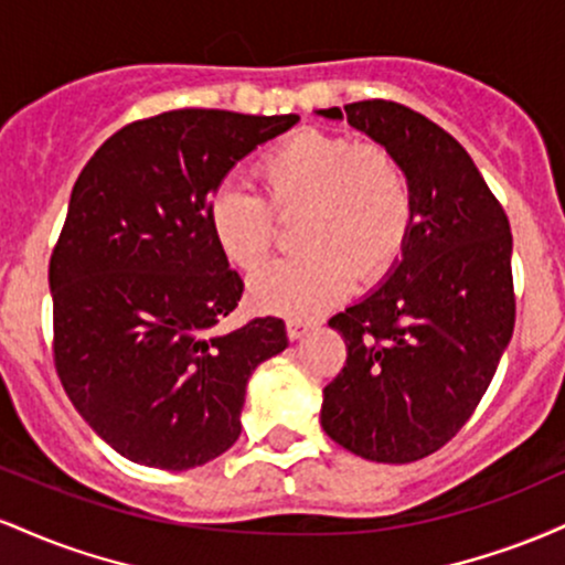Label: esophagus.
Instances as JSON below:
<instances>
[{
	"label": "esophagus",
	"mask_w": 565,
	"mask_h": 565,
	"mask_svg": "<svg viewBox=\"0 0 565 565\" xmlns=\"http://www.w3.org/2000/svg\"><path fill=\"white\" fill-rule=\"evenodd\" d=\"M310 329H313V323H305V321H287V334H289V340H291V342L302 340V337L308 334Z\"/></svg>",
	"instance_id": "esophagus-1"
}]
</instances>
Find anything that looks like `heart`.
<instances>
[{"label": "heart", "mask_w": 565, "mask_h": 565, "mask_svg": "<svg viewBox=\"0 0 565 565\" xmlns=\"http://www.w3.org/2000/svg\"><path fill=\"white\" fill-rule=\"evenodd\" d=\"M257 178L278 215H297L295 255L252 276V305L263 313L310 321L348 295L350 284L380 281L404 255L414 228V196L401 161L377 142L302 129L257 161ZM260 193L225 183L206 201V225L236 268L268 257L276 220Z\"/></svg>", "instance_id": "heart-1"}]
</instances>
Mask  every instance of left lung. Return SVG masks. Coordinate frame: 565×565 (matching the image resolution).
Returning a JSON list of instances; mask_svg holds the SVG:
<instances>
[{"instance_id":"8db88e82","label":"left lung","mask_w":565,"mask_h":565,"mask_svg":"<svg viewBox=\"0 0 565 565\" xmlns=\"http://www.w3.org/2000/svg\"><path fill=\"white\" fill-rule=\"evenodd\" d=\"M404 167L414 228L404 255L337 313L348 361L323 387L321 427L372 462L438 451L476 412L515 327L512 236L470 153L423 114L387 100L321 108Z\"/></svg>"}]
</instances>
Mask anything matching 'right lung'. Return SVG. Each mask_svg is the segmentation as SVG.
I'll list each match as a JSON object with an SVG mask.
<instances>
[{
    "label": "right lung",
    "mask_w": 565,
    "mask_h": 565,
    "mask_svg": "<svg viewBox=\"0 0 565 565\" xmlns=\"http://www.w3.org/2000/svg\"><path fill=\"white\" fill-rule=\"evenodd\" d=\"M297 121L159 114L111 135L71 191L50 260L57 377L129 462L188 470L228 451L252 372L289 345L281 319L217 329L244 281L212 238L206 201Z\"/></svg>",
    "instance_id": "1"
}]
</instances>
